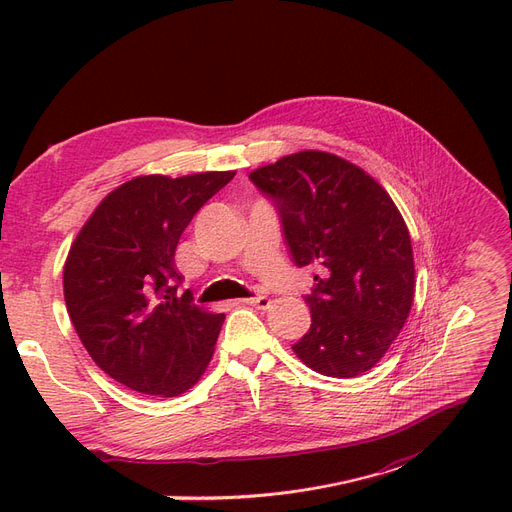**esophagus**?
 <instances>
[{
	"label": "esophagus",
	"mask_w": 512,
	"mask_h": 512,
	"mask_svg": "<svg viewBox=\"0 0 512 512\" xmlns=\"http://www.w3.org/2000/svg\"><path fill=\"white\" fill-rule=\"evenodd\" d=\"M244 304H251V306H257V308H261V310H266V308H270V299L266 297V295H255V297H246V299H242Z\"/></svg>",
	"instance_id": "esophagus-1"
}]
</instances>
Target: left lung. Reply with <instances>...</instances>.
Returning a JSON list of instances; mask_svg holds the SVG:
<instances>
[{
    "instance_id": "left-lung-1",
    "label": "left lung",
    "mask_w": 512,
    "mask_h": 512,
    "mask_svg": "<svg viewBox=\"0 0 512 512\" xmlns=\"http://www.w3.org/2000/svg\"><path fill=\"white\" fill-rule=\"evenodd\" d=\"M276 206L297 268H318L306 295L312 325L293 352L312 371L356 377L401 333L415 270L407 225L386 189L327 151H299L253 170Z\"/></svg>"
}]
</instances>
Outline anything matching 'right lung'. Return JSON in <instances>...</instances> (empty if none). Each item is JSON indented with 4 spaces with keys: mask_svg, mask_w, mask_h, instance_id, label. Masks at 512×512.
<instances>
[{
    "mask_svg": "<svg viewBox=\"0 0 512 512\" xmlns=\"http://www.w3.org/2000/svg\"><path fill=\"white\" fill-rule=\"evenodd\" d=\"M234 175L130 179L71 244L63 272L71 323L92 361L130 390L177 396L211 361L225 314L177 293L175 251L189 221Z\"/></svg>",
    "mask_w": 512,
    "mask_h": 512,
    "instance_id": "1",
    "label": "right lung"
}]
</instances>
